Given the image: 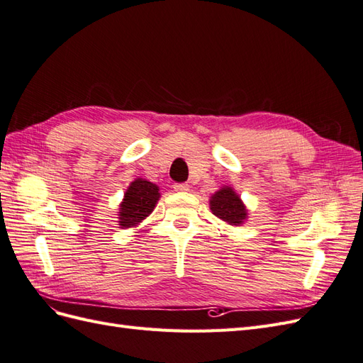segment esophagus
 <instances>
[{"instance_id":"obj_1","label":"esophagus","mask_w":363,"mask_h":363,"mask_svg":"<svg viewBox=\"0 0 363 363\" xmlns=\"http://www.w3.org/2000/svg\"><path fill=\"white\" fill-rule=\"evenodd\" d=\"M174 191H177V192H188V191H189V184H188V183H175V184H174Z\"/></svg>"}]
</instances>
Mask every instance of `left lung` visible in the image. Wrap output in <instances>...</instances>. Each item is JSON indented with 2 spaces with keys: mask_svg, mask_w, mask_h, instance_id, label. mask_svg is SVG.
Masks as SVG:
<instances>
[{
  "mask_svg": "<svg viewBox=\"0 0 363 363\" xmlns=\"http://www.w3.org/2000/svg\"><path fill=\"white\" fill-rule=\"evenodd\" d=\"M208 207L215 216L228 225L239 227L248 219V208L232 186H223L216 191L208 200Z\"/></svg>",
  "mask_w": 363,
  "mask_h": 363,
  "instance_id": "8db88e82",
  "label": "left lung"
}]
</instances>
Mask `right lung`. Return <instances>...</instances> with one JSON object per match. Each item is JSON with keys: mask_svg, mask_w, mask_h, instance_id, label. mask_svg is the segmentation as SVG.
<instances>
[{"mask_svg": "<svg viewBox=\"0 0 363 363\" xmlns=\"http://www.w3.org/2000/svg\"><path fill=\"white\" fill-rule=\"evenodd\" d=\"M160 199L159 186L147 179H136L130 183L124 199L119 204L118 225L121 228L138 227L151 215Z\"/></svg>", "mask_w": 363, "mask_h": 363, "instance_id": "obj_1", "label": "right lung"}]
</instances>
